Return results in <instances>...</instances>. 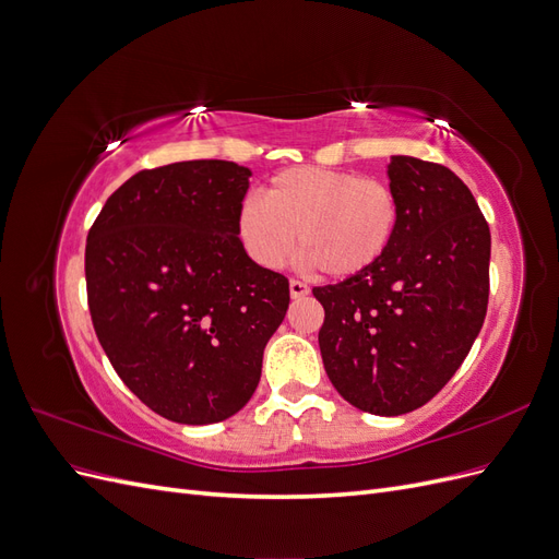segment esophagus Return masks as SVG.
<instances>
[{
    "label": "esophagus",
    "mask_w": 559,
    "mask_h": 559,
    "mask_svg": "<svg viewBox=\"0 0 559 559\" xmlns=\"http://www.w3.org/2000/svg\"><path fill=\"white\" fill-rule=\"evenodd\" d=\"M289 294H292V298H306L310 294V286L302 284L300 280H292L289 282Z\"/></svg>",
    "instance_id": "obj_1"
}]
</instances>
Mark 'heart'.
Here are the masks:
<instances>
[{
	"instance_id": "obj_1",
	"label": "heart",
	"mask_w": 559,
	"mask_h": 559,
	"mask_svg": "<svg viewBox=\"0 0 559 559\" xmlns=\"http://www.w3.org/2000/svg\"><path fill=\"white\" fill-rule=\"evenodd\" d=\"M399 224L392 186L326 167L282 170L263 198L247 195L238 212L240 242L259 265L282 267L300 240L306 263L337 280L373 270L392 249Z\"/></svg>"
}]
</instances>
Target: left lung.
<instances>
[{
    "label": "left lung",
    "instance_id": "left-lung-1",
    "mask_svg": "<svg viewBox=\"0 0 559 559\" xmlns=\"http://www.w3.org/2000/svg\"><path fill=\"white\" fill-rule=\"evenodd\" d=\"M401 202L392 249L366 275L314 286L324 306L319 349L345 401L405 415L431 401L476 341L489 298V226L445 165L392 156Z\"/></svg>",
    "mask_w": 559,
    "mask_h": 559
}]
</instances>
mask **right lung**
<instances>
[{"mask_svg": "<svg viewBox=\"0 0 559 559\" xmlns=\"http://www.w3.org/2000/svg\"><path fill=\"white\" fill-rule=\"evenodd\" d=\"M249 167L183 160L116 189L86 242L97 341L130 392L179 425L242 411L289 308V280L238 238Z\"/></svg>", "mask_w": 559, "mask_h": 559, "instance_id": "add662e5", "label": "right lung"}]
</instances>
